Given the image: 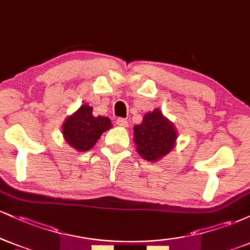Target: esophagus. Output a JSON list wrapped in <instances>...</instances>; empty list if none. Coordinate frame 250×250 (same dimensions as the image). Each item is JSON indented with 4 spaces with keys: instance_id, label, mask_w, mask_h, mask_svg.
Wrapping results in <instances>:
<instances>
[{
    "instance_id": "obj_1",
    "label": "esophagus",
    "mask_w": 250,
    "mask_h": 250,
    "mask_svg": "<svg viewBox=\"0 0 250 250\" xmlns=\"http://www.w3.org/2000/svg\"><path fill=\"white\" fill-rule=\"evenodd\" d=\"M116 125H120V127H128V121L123 117H120V119L116 120Z\"/></svg>"
}]
</instances>
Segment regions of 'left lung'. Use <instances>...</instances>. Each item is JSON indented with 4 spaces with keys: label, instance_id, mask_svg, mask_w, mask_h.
Masks as SVG:
<instances>
[{
    "label": "left lung",
    "instance_id": "left-lung-1",
    "mask_svg": "<svg viewBox=\"0 0 250 250\" xmlns=\"http://www.w3.org/2000/svg\"><path fill=\"white\" fill-rule=\"evenodd\" d=\"M176 131L173 123L159 109L147 113L141 125L134 127V142L137 153L147 161H157L174 148Z\"/></svg>",
    "mask_w": 250,
    "mask_h": 250
}]
</instances>
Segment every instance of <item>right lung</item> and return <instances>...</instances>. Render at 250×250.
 I'll list each match as a JSON object with an SVG mask.
<instances>
[{
  "label": "right lung",
  "mask_w": 250,
  "mask_h": 250,
  "mask_svg": "<svg viewBox=\"0 0 250 250\" xmlns=\"http://www.w3.org/2000/svg\"><path fill=\"white\" fill-rule=\"evenodd\" d=\"M111 127L108 117L93 115V108L83 104L74 115L63 123L62 133L73 148L79 151H87L93 148L103 131Z\"/></svg>",
  "instance_id": "add662e5"
}]
</instances>
